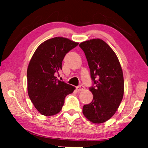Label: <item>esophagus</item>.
Returning a JSON list of instances; mask_svg holds the SVG:
<instances>
[{
    "label": "esophagus",
    "mask_w": 148,
    "mask_h": 148,
    "mask_svg": "<svg viewBox=\"0 0 148 148\" xmlns=\"http://www.w3.org/2000/svg\"><path fill=\"white\" fill-rule=\"evenodd\" d=\"M84 89H85L84 86H82V85H79V86H78L77 87V91H83V90H84Z\"/></svg>",
    "instance_id": "esophagus-1"
}]
</instances>
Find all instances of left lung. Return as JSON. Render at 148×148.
<instances>
[{"label": "left lung", "instance_id": "obj_1", "mask_svg": "<svg viewBox=\"0 0 148 148\" xmlns=\"http://www.w3.org/2000/svg\"><path fill=\"white\" fill-rule=\"evenodd\" d=\"M79 46L84 51L95 84L89 88L93 99L84 105L83 114L94 123H102L115 114L124 93L123 71L114 51L101 39L82 42Z\"/></svg>", "mask_w": 148, "mask_h": 148}]
</instances>
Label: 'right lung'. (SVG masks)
Instances as JSON below:
<instances>
[{"label":"right lung","mask_w":148,"mask_h":148,"mask_svg":"<svg viewBox=\"0 0 148 148\" xmlns=\"http://www.w3.org/2000/svg\"><path fill=\"white\" fill-rule=\"evenodd\" d=\"M78 42L63 37L46 40L38 46L27 69V88L30 99L40 114L54 115L62 110L65 97L75 88L57 78L67 52Z\"/></svg>","instance_id":"1"}]
</instances>
